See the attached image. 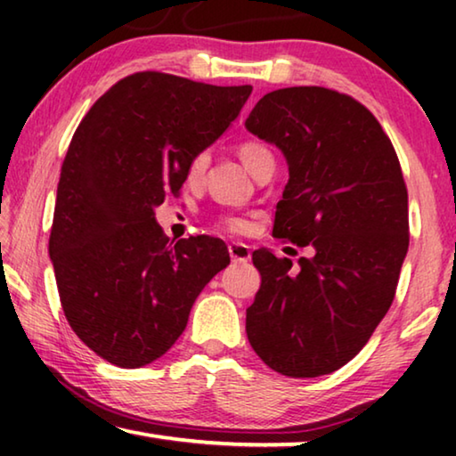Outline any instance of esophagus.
<instances>
[{"label":"esophagus","mask_w":456,"mask_h":456,"mask_svg":"<svg viewBox=\"0 0 456 456\" xmlns=\"http://www.w3.org/2000/svg\"><path fill=\"white\" fill-rule=\"evenodd\" d=\"M229 256L239 264H247L251 259V249L245 243H229Z\"/></svg>","instance_id":"1"}]
</instances>
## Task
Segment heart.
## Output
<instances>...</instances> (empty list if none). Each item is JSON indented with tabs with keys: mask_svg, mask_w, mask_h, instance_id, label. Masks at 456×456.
<instances>
[{
	"mask_svg": "<svg viewBox=\"0 0 456 456\" xmlns=\"http://www.w3.org/2000/svg\"><path fill=\"white\" fill-rule=\"evenodd\" d=\"M237 152H239V159L243 160V165L249 168V171L259 163V160L272 159V152H269L267 146L264 142H257V141L241 142L239 144ZM207 163H209V154H207L205 151L197 152L187 165V179L192 183L199 181L205 173ZM217 225L221 229L229 231V233H245L247 227H249V223H247V219L239 217V215H221V217L217 219Z\"/></svg>",
	"mask_w": 456,
	"mask_h": 456,
	"instance_id": "obj_1",
	"label": "heart"
}]
</instances>
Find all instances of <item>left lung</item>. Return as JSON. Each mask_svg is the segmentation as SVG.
Masks as SVG:
<instances>
[{"instance_id":"obj_1","label":"left lung","mask_w":456,"mask_h":456,"mask_svg":"<svg viewBox=\"0 0 456 456\" xmlns=\"http://www.w3.org/2000/svg\"><path fill=\"white\" fill-rule=\"evenodd\" d=\"M245 126L289 165L273 235L314 247L297 267L253 251L261 288L247 307V339L283 376L330 374L364 348L395 302L408 251L398 154L364 104L323 86L269 92Z\"/></svg>"}]
</instances>
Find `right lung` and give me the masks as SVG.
Instances as JSON below:
<instances>
[{
    "label": "right lung",
    "mask_w": 456,
    "mask_h": 456,
    "mask_svg": "<svg viewBox=\"0 0 456 456\" xmlns=\"http://www.w3.org/2000/svg\"><path fill=\"white\" fill-rule=\"evenodd\" d=\"M251 86L136 72L100 96L61 163L50 257L74 334L120 368L151 364L229 265L215 237L168 241L154 207L179 197L189 160L225 133Z\"/></svg>",
    "instance_id": "obj_1"
}]
</instances>
